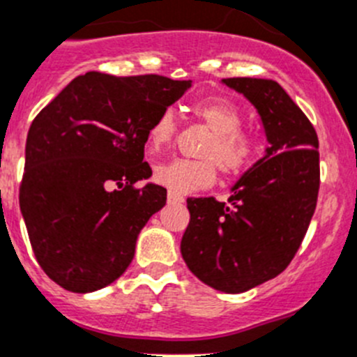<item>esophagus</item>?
Returning <instances> with one entry per match:
<instances>
[{
    "label": "esophagus",
    "mask_w": 357,
    "mask_h": 357,
    "mask_svg": "<svg viewBox=\"0 0 357 357\" xmlns=\"http://www.w3.org/2000/svg\"><path fill=\"white\" fill-rule=\"evenodd\" d=\"M167 201L172 202V204H179V202H185V197H183V195H179V194H176V192H169Z\"/></svg>",
    "instance_id": "34e87169"
}]
</instances>
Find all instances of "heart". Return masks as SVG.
<instances>
[{
    "label": "heart",
    "instance_id": "heart-1",
    "mask_svg": "<svg viewBox=\"0 0 357 357\" xmlns=\"http://www.w3.org/2000/svg\"><path fill=\"white\" fill-rule=\"evenodd\" d=\"M192 112L209 130L211 137L201 149V160L171 158L155 167V179L176 194L206 188L216 179V165L227 176H239L254 163L259 153L257 139L241 132L243 114L225 98H208L192 105ZM176 133V114L160 112L148 128L149 149L167 146Z\"/></svg>",
    "mask_w": 357,
    "mask_h": 357
}]
</instances>
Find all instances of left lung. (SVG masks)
Masks as SVG:
<instances>
[{"mask_svg":"<svg viewBox=\"0 0 357 357\" xmlns=\"http://www.w3.org/2000/svg\"><path fill=\"white\" fill-rule=\"evenodd\" d=\"M222 84L254 105L269 146L234 183L227 204L186 199L181 255L206 285L239 294L278 276L298 252L317 206L319 139L278 82L232 77Z\"/></svg>","mask_w":357,"mask_h":357,"instance_id":"8db88e82","label":"left lung"}]
</instances>
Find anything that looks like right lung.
<instances>
[{
	"mask_svg": "<svg viewBox=\"0 0 357 357\" xmlns=\"http://www.w3.org/2000/svg\"><path fill=\"white\" fill-rule=\"evenodd\" d=\"M192 81L88 72L40 111L26 139L19 206L40 268L70 292H95L132 262L167 190L144 162L148 128Z\"/></svg>",
	"mask_w": 357,
	"mask_h": 357,
	"instance_id": "1",
	"label": "right lung"
}]
</instances>
